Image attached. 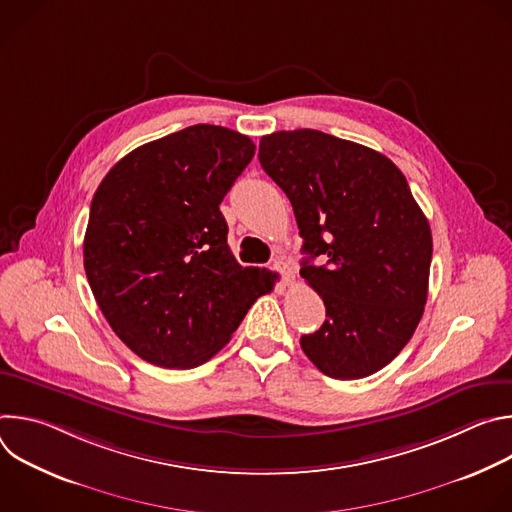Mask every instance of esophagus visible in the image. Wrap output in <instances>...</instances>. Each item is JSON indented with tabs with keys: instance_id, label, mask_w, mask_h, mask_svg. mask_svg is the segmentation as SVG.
Returning a JSON list of instances; mask_svg holds the SVG:
<instances>
[{
	"instance_id": "obj_1",
	"label": "esophagus",
	"mask_w": 512,
	"mask_h": 512,
	"mask_svg": "<svg viewBox=\"0 0 512 512\" xmlns=\"http://www.w3.org/2000/svg\"><path fill=\"white\" fill-rule=\"evenodd\" d=\"M273 271H277L281 275L285 285H289L291 281H294V267H291L289 263H285L283 259H275L273 261Z\"/></svg>"
}]
</instances>
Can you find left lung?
Listing matches in <instances>:
<instances>
[{"label": "left lung", "instance_id": "left-lung-1", "mask_svg": "<svg viewBox=\"0 0 512 512\" xmlns=\"http://www.w3.org/2000/svg\"><path fill=\"white\" fill-rule=\"evenodd\" d=\"M259 162L294 206L308 255L300 275L326 306L302 350L332 379L381 371L427 302L431 231L405 176L387 156L316 129L263 135Z\"/></svg>", "mask_w": 512, "mask_h": 512}]
</instances>
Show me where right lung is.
Wrapping results in <instances>:
<instances>
[{"mask_svg": "<svg viewBox=\"0 0 512 512\" xmlns=\"http://www.w3.org/2000/svg\"><path fill=\"white\" fill-rule=\"evenodd\" d=\"M253 156L247 135L200 123L121 158L93 196L83 245L93 296L156 367L212 358L273 287L271 271L237 263L218 208Z\"/></svg>", "mask_w": 512, "mask_h": 512, "instance_id": "1", "label": "right lung"}]
</instances>
